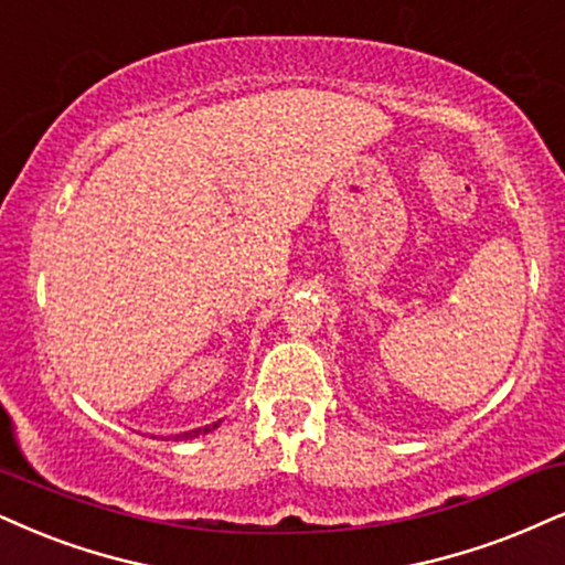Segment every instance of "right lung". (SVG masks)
<instances>
[{
  "label": "right lung",
  "mask_w": 565,
  "mask_h": 565,
  "mask_svg": "<svg viewBox=\"0 0 565 565\" xmlns=\"http://www.w3.org/2000/svg\"><path fill=\"white\" fill-rule=\"evenodd\" d=\"M214 427H217V424H212V427H204V429H191V431H183V435H178L175 440H193V437L206 435V431H212Z\"/></svg>",
  "instance_id": "add662e5"
}]
</instances>
